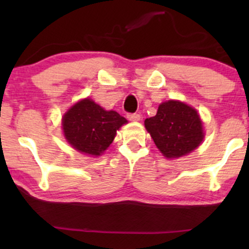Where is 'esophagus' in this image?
Segmentation results:
<instances>
[{
    "label": "esophagus",
    "instance_id": "obj_1",
    "mask_svg": "<svg viewBox=\"0 0 249 249\" xmlns=\"http://www.w3.org/2000/svg\"><path fill=\"white\" fill-rule=\"evenodd\" d=\"M141 118L142 117L139 113H128L127 115V119L131 122H139L141 121Z\"/></svg>",
    "mask_w": 249,
    "mask_h": 249
}]
</instances>
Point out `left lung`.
<instances>
[{"label": "left lung", "mask_w": 249, "mask_h": 249, "mask_svg": "<svg viewBox=\"0 0 249 249\" xmlns=\"http://www.w3.org/2000/svg\"><path fill=\"white\" fill-rule=\"evenodd\" d=\"M145 127L162 156L168 159L192 152L205 136L196 108L179 101L161 103L157 115L145 119Z\"/></svg>", "instance_id": "8db88e82"}]
</instances>
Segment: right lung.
<instances>
[{"instance_id":"obj_1","label":"right lung","mask_w":249,"mask_h":249,"mask_svg":"<svg viewBox=\"0 0 249 249\" xmlns=\"http://www.w3.org/2000/svg\"><path fill=\"white\" fill-rule=\"evenodd\" d=\"M127 121L116 111H107L90 98L72 105L62 118L67 142L79 152L101 156Z\"/></svg>"}]
</instances>
